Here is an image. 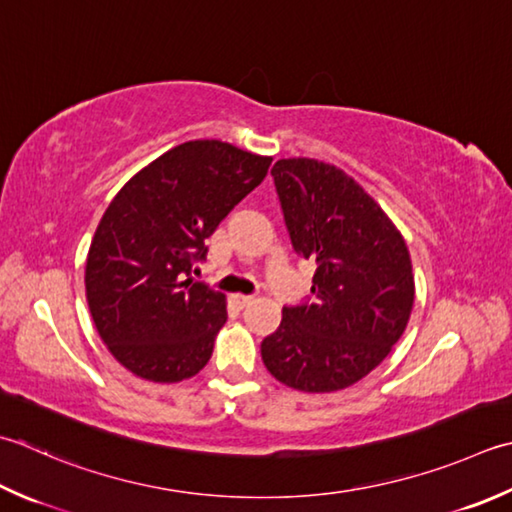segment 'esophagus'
<instances>
[{
  "label": "esophagus",
  "mask_w": 512,
  "mask_h": 512,
  "mask_svg": "<svg viewBox=\"0 0 512 512\" xmlns=\"http://www.w3.org/2000/svg\"><path fill=\"white\" fill-rule=\"evenodd\" d=\"M233 302H235L237 308H246V306L253 304V297H250V295H233Z\"/></svg>",
  "instance_id": "esophagus-1"
}]
</instances>
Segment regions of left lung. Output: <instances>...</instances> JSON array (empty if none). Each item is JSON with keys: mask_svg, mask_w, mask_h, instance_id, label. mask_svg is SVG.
Wrapping results in <instances>:
<instances>
[{"mask_svg": "<svg viewBox=\"0 0 512 512\" xmlns=\"http://www.w3.org/2000/svg\"><path fill=\"white\" fill-rule=\"evenodd\" d=\"M293 250L313 259L302 304L262 342L270 375L304 393L353 386L404 335L415 302L404 237L344 170L317 159H279L270 170Z\"/></svg>", "mask_w": 512, "mask_h": 512, "instance_id": "obj_1", "label": "left lung"}]
</instances>
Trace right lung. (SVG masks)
<instances>
[{
  "label": "right lung",
  "instance_id": "add662e5",
  "mask_svg": "<svg viewBox=\"0 0 512 512\" xmlns=\"http://www.w3.org/2000/svg\"><path fill=\"white\" fill-rule=\"evenodd\" d=\"M270 162L195 139L139 170L106 208L86 259V299L99 337L130 373L173 384L208 364L226 302L193 270Z\"/></svg>",
  "mask_w": 512,
  "mask_h": 512
}]
</instances>
